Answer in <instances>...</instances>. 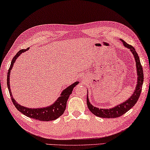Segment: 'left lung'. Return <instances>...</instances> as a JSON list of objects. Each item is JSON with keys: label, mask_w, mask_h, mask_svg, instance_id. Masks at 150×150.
<instances>
[{"label": "left lung", "mask_w": 150, "mask_h": 150, "mask_svg": "<svg viewBox=\"0 0 150 150\" xmlns=\"http://www.w3.org/2000/svg\"><path fill=\"white\" fill-rule=\"evenodd\" d=\"M120 40L122 42V43H123L125 47L130 50L131 52L133 54L134 57L135 58V61H136V71L137 75L136 86L135 88L134 93L128 99L123 103H121V104L117 105L116 106L109 109H102L94 106L90 102L89 98H88V94H87L86 101L88 109L90 110V111L93 114H94L95 116L98 117H105V118H114V117H117L122 116V115L130 110L136 104V103L138 100V98L139 96H140V93L142 92V88L144 82V73L139 56L137 55L136 51L133 46L127 44L126 42L122 40V39H120ZM87 92L88 93V91Z\"/></svg>", "instance_id": "8db88e82"}]
</instances>
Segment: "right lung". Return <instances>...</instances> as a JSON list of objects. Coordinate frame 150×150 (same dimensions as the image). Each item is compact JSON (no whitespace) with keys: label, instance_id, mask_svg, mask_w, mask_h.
<instances>
[{"label":"right lung","instance_id":"right-lung-1","mask_svg":"<svg viewBox=\"0 0 150 150\" xmlns=\"http://www.w3.org/2000/svg\"><path fill=\"white\" fill-rule=\"evenodd\" d=\"M28 50V48L23 49V50H21L19 52H17L15 56L13 58V60H12L9 70L8 71V74H7L8 75L7 76V86H8L10 95L11 96L12 101H13V104L16 107V108L27 117L40 120V121L46 122L56 120L59 117L62 116L64 112L65 111L66 102L68 101V98H69L70 95L72 94L74 88L79 84L80 82H75L72 84H71L68 87L65 88L62 92V93H61L60 97L58 98V99L56 100L54 103H53L52 105H49V106L38 108H27L21 105L18 103H17L16 100L13 98V95H12V92L11 91V86H10V75H11V71L13 67V65L16 59L18 58V56L21 54L26 52Z\"/></svg>","mask_w":150,"mask_h":150}]
</instances>
